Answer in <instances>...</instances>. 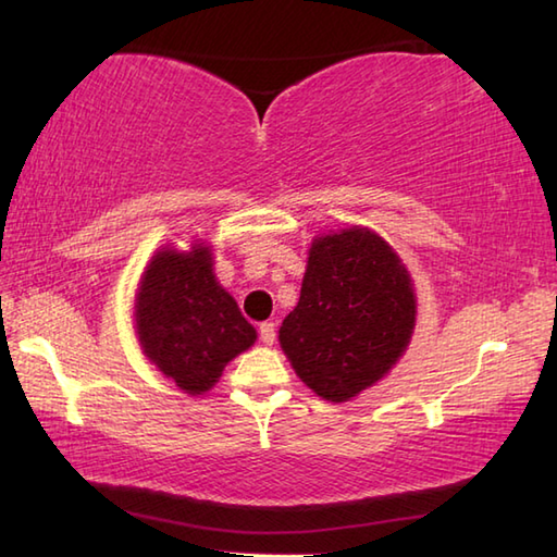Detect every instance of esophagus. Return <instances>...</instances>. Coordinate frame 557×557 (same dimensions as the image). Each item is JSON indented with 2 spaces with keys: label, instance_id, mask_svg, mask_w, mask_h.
<instances>
[{
  "label": "esophagus",
  "instance_id": "esophagus-1",
  "mask_svg": "<svg viewBox=\"0 0 557 557\" xmlns=\"http://www.w3.org/2000/svg\"><path fill=\"white\" fill-rule=\"evenodd\" d=\"M258 333H260V342L270 347L272 342H275V323H260Z\"/></svg>",
  "mask_w": 557,
  "mask_h": 557
}]
</instances>
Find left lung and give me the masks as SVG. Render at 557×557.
<instances>
[{
	"mask_svg": "<svg viewBox=\"0 0 557 557\" xmlns=\"http://www.w3.org/2000/svg\"><path fill=\"white\" fill-rule=\"evenodd\" d=\"M413 323L417 297L393 246L371 230L349 227L313 239L280 347L318 397L347 401L387 375Z\"/></svg>",
	"mask_w": 557,
	"mask_h": 557,
	"instance_id": "left-lung-1",
	"label": "left lung"
}]
</instances>
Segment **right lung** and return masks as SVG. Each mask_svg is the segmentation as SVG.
Masks as SVG:
<instances>
[{"label":"right lung","instance_id":"right-lung-1","mask_svg":"<svg viewBox=\"0 0 557 557\" xmlns=\"http://www.w3.org/2000/svg\"><path fill=\"white\" fill-rule=\"evenodd\" d=\"M140 349L188 395H203L256 342V327L212 272L210 246L160 248L136 294Z\"/></svg>","mask_w":557,"mask_h":557}]
</instances>
